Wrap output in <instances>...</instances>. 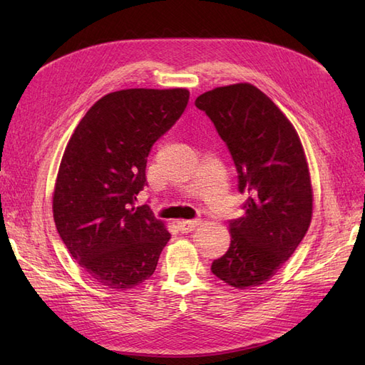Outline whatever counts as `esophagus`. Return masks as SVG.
<instances>
[{"label": "esophagus", "instance_id": "1", "mask_svg": "<svg viewBox=\"0 0 365 365\" xmlns=\"http://www.w3.org/2000/svg\"><path fill=\"white\" fill-rule=\"evenodd\" d=\"M201 224V219H190V220H180L178 228L181 233H192V231Z\"/></svg>", "mask_w": 365, "mask_h": 365}]
</instances>
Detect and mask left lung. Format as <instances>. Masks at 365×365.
I'll list each match as a JSON object with an SVG mask.
<instances>
[{
    "instance_id": "8db88e82",
    "label": "left lung",
    "mask_w": 365,
    "mask_h": 365,
    "mask_svg": "<svg viewBox=\"0 0 365 365\" xmlns=\"http://www.w3.org/2000/svg\"><path fill=\"white\" fill-rule=\"evenodd\" d=\"M225 141L237 169L245 215L230 220L231 244L212 263L236 289L267 283L300 245L312 219V185L295 128L251 83L219 86L195 101Z\"/></svg>"
}]
</instances>
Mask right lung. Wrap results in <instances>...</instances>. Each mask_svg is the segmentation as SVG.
<instances>
[{
	"label": "right lung",
	"mask_w": 365,
	"mask_h": 365,
	"mask_svg": "<svg viewBox=\"0 0 365 365\" xmlns=\"http://www.w3.org/2000/svg\"><path fill=\"white\" fill-rule=\"evenodd\" d=\"M189 90L130 88L97 101L65 148L53 217L71 257L97 284L126 291L148 280L170 239L149 205L134 201L148 155L181 117Z\"/></svg>",
	"instance_id": "right-lung-1"
}]
</instances>
